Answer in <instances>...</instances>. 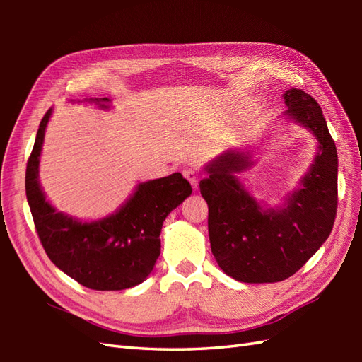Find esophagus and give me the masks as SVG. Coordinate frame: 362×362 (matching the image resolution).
<instances>
[{
    "label": "esophagus",
    "mask_w": 362,
    "mask_h": 362,
    "mask_svg": "<svg viewBox=\"0 0 362 362\" xmlns=\"http://www.w3.org/2000/svg\"><path fill=\"white\" fill-rule=\"evenodd\" d=\"M183 175L187 177V180L191 183V187H193V188L197 187L199 179H201V173H199L197 169H194V168H187L185 171H183Z\"/></svg>",
    "instance_id": "obj_1"
}]
</instances>
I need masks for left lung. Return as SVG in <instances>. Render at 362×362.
I'll use <instances>...</instances> for the list:
<instances>
[{"instance_id": "1", "label": "left lung", "mask_w": 362, "mask_h": 362, "mask_svg": "<svg viewBox=\"0 0 362 362\" xmlns=\"http://www.w3.org/2000/svg\"><path fill=\"white\" fill-rule=\"evenodd\" d=\"M286 117L316 135L319 151L298 189L281 209H263L235 173L252 165L249 152L226 151L205 169L201 194L209 204L211 252L219 267L243 283H275L294 275L332 233L337 210V151L316 99L303 90L283 95Z\"/></svg>"}]
</instances>
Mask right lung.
Returning <instances> with one entry per match:
<instances>
[{"label": "right lung", "instance_id": "add662e5", "mask_svg": "<svg viewBox=\"0 0 362 362\" xmlns=\"http://www.w3.org/2000/svg\"><path fill=\"white\" fill-rule=\"evenodd\" d=\"M107 98H90L107 109ZM52 109L45 113L26 165V197L46 255L60 271L95 291H121L144 281L160 257L166 216L191 194L180 173L140 183L121 209L104 219L81 222L56 211L38 183V163Z\"/></svg>", "mask_w": 362, "mask_h": 362}]
</instances>
